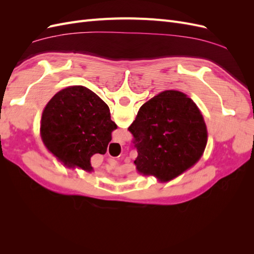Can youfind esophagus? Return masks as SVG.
Listing matches in <instances>:
<instances>
[{"instance_id":"1","label":"esophagus","mask_w":254,"mask_h":254,"mask_svg":"<svg viewBox=\"0 0 254 254\" xmlns=\"http://www.w3.org/2000/svg\"><path fill=\"white\" fill-rule=\"evenodd\" d=\"M120 143H123V141H121V140H120Z\"/></svg>"}]
</instances>
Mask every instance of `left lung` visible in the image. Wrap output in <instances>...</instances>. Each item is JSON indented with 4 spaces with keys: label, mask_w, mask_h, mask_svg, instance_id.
Instances as JSON below:
<instances>
[{
    "label": "left lung",
    "mask_w": 254,
    "mask_h": 254,
    "mask_svg": "<svg viewBox=\"0 0 254 254\" xmlns=\"http://www.w3.org/2000/svg\"><path fill=\"white\" fill-rule=\"evenodd\" d=\"M137 150L136 170L172 180L200 159L206 126L195 103L182 92H161L145 103L128 127Z\"/></svg>",
    "instance_id": "8db88e82"
}]
</instances>
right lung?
I'll use <instances>...</instances> for the list:
<instances>
[{"instance_id": "add662e5", "label": "right lung", "mask_w": 254, "mask_h": 254, "mask_svg": "<svg viewBox=\"0 0 254 254\" xmlns=\"http://www.w3.org/2000/svg\"><path fill=\"white\" fill-rule=\"evenodd\" d=\"M117 124L109 107L81 86L61 90L45 107L41 137L47 148L67 166L91 172V157L104 155Z\"/></svg>"}]
</instances>
